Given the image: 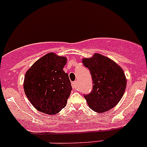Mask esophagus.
Returning <instances> with one entry per match:
<instances>
[{
  "mask_svg": "<svg viewBox=\"0 0 147 147\" xmlns=\"http://www.w3.org/2000/svg\"><path fill=\"white\" fill-rule=\"evenodd\" d=\"M72 88L74 89V90H76L77 87H78V84H77V81H75V82H73L72 83Z\"/></svg>",
  "mask_w": 147,
  "mask_h": 147,
  "instance_id": "obj_1",
  "label": "esophagus"
}]
</instances>
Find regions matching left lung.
Returning a JSON list of instances; mask_svg holds the SVG:
<instances>
[{
    "mask_svg": "<svg viewBox=\"0 0 147 147\" xmlns=\"http://www.w3.org/2000/svg\"><path fill=\"white\" fill-rule=\"evenodd\" d=\"M93 81L92 91L84 95L89 107L96 112L110 110L121 100L127 87L124 70L114 60L99 53L90 58H83Z\"/></svg>",
    "mask_w": 147,
    "mask_h": 147,
    "instance_id": "left-lung-1",
    "label": "left lung"
}]
</instances>
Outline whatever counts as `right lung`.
Listing matches in <instances>:
<instances>
[{
  "label": "right lung",
  "mask_w": 147,
  "mask_h": 147,
  "mask_svg": "<svg viewBox=\"0 0 147 147\" xmlns=\"http://www.w3.org/2000/svg\"><path fill=\"white\" fill-rule=\"evenodd\" d=\"M67 57L49 53L26 72L23 88L32 106L42 113L55 115L66 106L72 85L63 67Z\"/></svg>",
  "instance_id": "obj_1"
}]
</instances>
